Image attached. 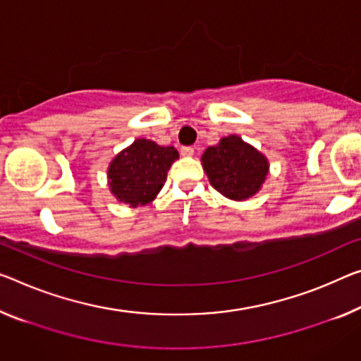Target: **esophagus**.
Listing matches in <instances>:
<instances>
[{
    "instance_id": "34e87169",
    "label": "esophagus",
    "mask_w": 361,
    "mask_h": 361,
    "mask_svg": "<svg viewBox=\"0 0 361 361\" xmlns=\"http://www.w3.org/2000/svg\"><path fill=\"white\" fill-rule=\"evenodd\" d=\"M180 154H182V157H192L193 148L192 147H182L180 148Z\"/></svg>"
}]
</instances>
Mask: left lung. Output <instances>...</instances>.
Here are the masks:
<instances>
[{
  "label": "left lung",
  "instance_id": "8db88e82",
  "mask_svg": "<svg viewBox=\"0 0 361 361\" xmlns=\"http://www.w3.org/2000/svg\"><path fill=\"white\" fill-rule=\"evenodd\" d=\"M203 169L216 190L231 200H247L259 190L268 174V159L240 137L221 138L202 157Z\"/></svg>",
  "mask_w": 361,
  "mask_h": 361
}]
</instances>
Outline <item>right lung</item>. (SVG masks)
I'll return each instance as SVG.
<instances>
[{
	"label": "right lung",
	"mask_w": 361,
	"mask_h": 361,
	"mask_svg": "<svg viewBox=\"0 0 361 361\" xmlns=\"http://www.w3.org/2000/svg\"><path fill=\"white\" fill-rule=\"evenodd\" d=\"M177 158L179 153L174 147H161L147 138H138L111 161V192L130 207L149 203L161 190L171 164Z\"/></svg>",
	"instance_id": "right-lung-1"
}]
</instances>
